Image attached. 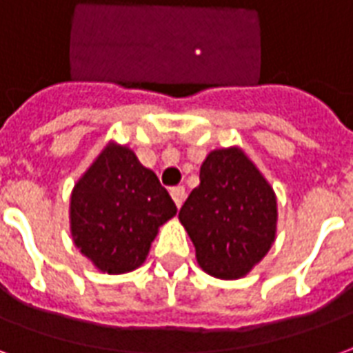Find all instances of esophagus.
Listing matches in <instances>:
<instances>
[{
    "mask_svg": "<svg viewBox=\"0 0 353 353\" xmlns=\"http://www.w3.org/2000/svg\"><path fill=\"white\" fill-rule=\"evenodd\" d=\"M171 197L176 207H182V203L186 199V188L184 186H174L171 188Z\"/></svg>",
    "mask_w": 353,
    "mask_h": 353,
    "instance_id": "esophagus-1",
    "label": "esophagus"
}]
</instances>
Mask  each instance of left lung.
<instances>
[{"label": "left lung", "instance_id": "8db88e82", "mask_svg": "<svg viewBox=\"0 0 353 353\" xmlns=\"http://www.w3.org/2000/svg\"><path fill=\"white\" fill-rule=\"evenodd\" d=\"M199 180L179 212L197 263L216 279H241L274 241V192L239 148L210 152Z\"/></svg>", "mask_w": 353, "mask_h": 353}]
</instances>
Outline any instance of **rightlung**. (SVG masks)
Segmentation results:
<instances>
[{
	"mask_svg": "<svg viewBox=\"0 0 353 353\" xmlns=\"http://www.w3.org/2000/svg\"><path fill=\"white\" fill-rule=\"evenodd\" d=\"M174 214L176 205L158 176L125 146H107L71 195L74 244L109 274L137 269L159 225Z\"/></svg>",
	"mask_w": 353,
	"mask_h": 353,
	"instance_id": "add662e5",
	"label": "right lung"
}]
</instances>
